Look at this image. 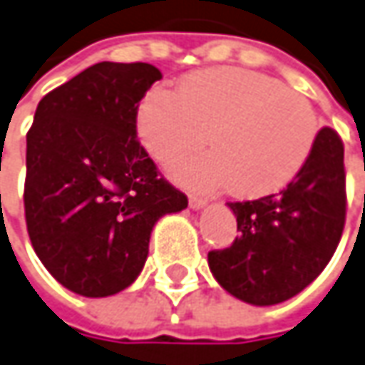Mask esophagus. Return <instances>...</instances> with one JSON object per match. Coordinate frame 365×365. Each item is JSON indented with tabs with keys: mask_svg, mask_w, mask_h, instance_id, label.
I'll use <instances>...</instances> for the list:
<instances>
[{
	"mask_svg": "<svg viewBox=\"0 0 365 365\" xmlns=\"http://www.w3.org/2000/svg\"><path fill=\"white\" fill-rule=\"evenodd\" d=\"M207 205V200L205 197H200V195H190V207L192 210H202Z\"/></svg>",
	"mask_w": 365,
	"mask_h": 365,
	"instance_id": "34e87169",
	"label": "esophagus"
}]
</instances>
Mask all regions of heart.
Segmentation results:
<instances>
[{
    "label": "heart",
    "mask_w": 365,
    "mask_h": 365,
    "mask_svg": "<svg viewBox=\"0 0 365 365\" xmlns=\"http://www.w3.org/2000/svg\"><path fill=\"white\" fill-rule=\"evenodd\" d=\"M208 133L205 134V131ZM138 133L153 160L190 187H225L240 197L279 192L307 162L318 138L309 99L277 79L242 68L193 71L178 91L155 88L138 110Z\"/></svg>",
    "instance_id": "b5f03b06"
}]
</instances>
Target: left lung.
<instances>
[{
  "label": "left lung",
  "mask_w": 365,
  "mask_h": 365,
  "mask_svg": "<svg viewBox=\"0 0 365 365\" xmlns=\"http://www.w3.org/2000/svg\"><path fill=\"white\" fill-rule=\"evenodd\" d=\"M240 235L207 254L217 284L252 306L299 294L328 266L346 224L344 143L322 128L307 162L279 193L230 202Z\"/></svg>",
  "instance_id": "obj_1"
}]
</instances>
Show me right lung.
<instances>
[{
  "label": "right lung",
  "instance_id": "obj_1",
  "mask_svg": "<svg viewBox=\"0 0 365 365\" xmlns=\"http://www.w3.org/2000/svg\"><path fill=\"white\" fill-rule=\"evenodd\" d=\"M150 63L101 61L39 101L27 131V234L47 272L69 292L113 296L135 282L150 235L187 207L138 141Z\"/></svg>",
  "mask_w": 365,
  "mask_h": 365
}]
</instances>
